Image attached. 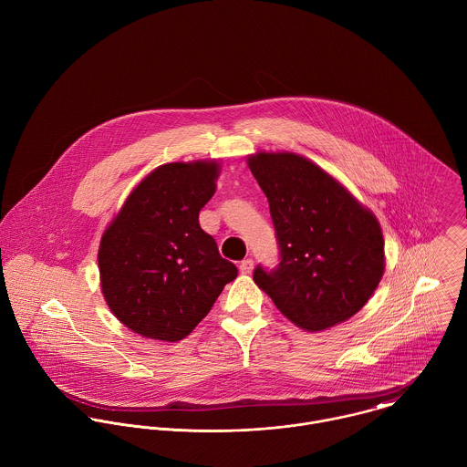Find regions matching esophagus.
I'll return each instance as SVG.
<instances>
[{
	"mask_svg": "<svg viewBox=\"0 0 467 467\" xmlns=\"http://www.w3.org/2000/svg\"><path fill=\"white\" fill-rule=\"evenodd\" d=\"M253 269H254V262L251 258H245V260L240 262V273L242 275H251Z\"/></svg>",
	"mask_w": 467,
	"mask_h": 467,
	"instance_id": "esophagus-1",
	"label": "esophagus"
}]
</instances>
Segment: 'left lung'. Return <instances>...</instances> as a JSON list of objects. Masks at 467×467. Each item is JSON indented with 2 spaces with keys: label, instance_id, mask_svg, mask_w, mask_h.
<instances>
[{
  "label": "left lung",
  "instance_id": "8db88e82",
  "mask_svg": "<svg viewBox=\"0 0 467 467\" xmlns=\"http://www.w3.org/2000/svg\"><path fill=\"white\" fill-rule=\"evenodd\" d=\"M247 164L269 200L280 247L278 267L258 265L254 283L310 332L358 314L384 273V240L372 211L296 153L264 151Z\"/></svg>",
  "mask_w": 467,
  "mask_h": 467
}]
</instances>
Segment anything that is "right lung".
<instances>
[{
  "label": "right lung",
  "instance_id": "right-lung-1",
  "mask_svg": "<svg viewBox=\"0 0 467 467\" xmlns=\"http://www.w3.org/2000/svg\"><path fill=\"white\" fill-rule=\"evenodd\" d=\"M214 161L159 166L131 191L102 234L100 288L130 330L181 341L207 316L238 269L200 223L216 191Z\"/></svg>",
  "mask_w": 467,
  "mask_h": 467
}]
</instances>
